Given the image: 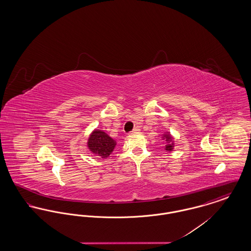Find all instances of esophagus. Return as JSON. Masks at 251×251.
<instances>
[{"label": "esophagus", "instance_id": "1", "mask_svg": "<svg viewBox=\"0 0 251 251\" xmlns=\"http://www.w3.org/2000/svg\"><path fill=\"white\" fill-rule=\"evenodd\" d=\"M139 131H140V129L136 127V128H134V129H133V131H131V133H138Z\"/></svg>", "mask_w": 251, "mask_h": 251}]
</instances>
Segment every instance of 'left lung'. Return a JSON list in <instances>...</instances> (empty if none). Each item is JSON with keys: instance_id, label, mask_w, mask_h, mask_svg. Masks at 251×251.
<instances>
[{"instance_id": "left-lung-1", "label": "left lung", "mask_w": 251, "mask_h": 251, "mask_svg": "<svg viewBox=\"0 0 251 251\" xmlns=\"http://www.w3.org/2000/svg\"><path fill=\"white\" fill-rule=\"evenodd\" d=\"M162 139L165 140V142H166V145L164 147L165 151H172L174 150V147H175V141H174V137L171 135V133L168 132V131L164 132V134L162 136Z\"/></svg>"}]
</instances>
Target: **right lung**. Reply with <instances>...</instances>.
Instances as JSON below:
<instances>
[{
  "label": "right lung",
  "instance_id": "right-lung-1",
  "mask_svg": "<svg viewBox=\"0 0 251 251\" xmlns=\"http://www.w3.org/2000/svg\"><path fill=\"white\" fill-rule=\"evenodd\" d=\"M87 148L91 153L100 158H108L114 151L117 141L104 131L94 129L87 139Z\"/></svg>",
  "mask_w": 251,
  "mask_h": 251
}]
</instances>
